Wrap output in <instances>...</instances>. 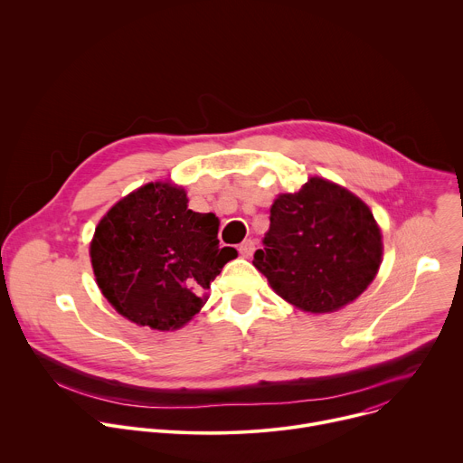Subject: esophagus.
<instances>
[{"label": "esophagus", "instance_id": "1", "mask_svg": "<svg viewBox=\"0 0 463 463\" xmlns=\"http://www.w3.org/2000/svg\"><path fill=\"white\" fill-rule=\"evenodd\" d=\"M254 249H256V243H254V240H245V241H241V243H240V247H238V250H240V254H241L243 258H249V256H252Z\"/></svg>", "mask_w": 463, "mask_h": 463}]
</instances>
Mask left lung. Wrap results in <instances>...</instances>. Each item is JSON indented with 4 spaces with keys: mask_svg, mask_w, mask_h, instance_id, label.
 I'll use <instances>...</instances> for the list:
<instances>
[{
    "mask_svg": "<svg viewBox=\"0 0 463 463\" xmlns=\"http://www.w3.org/2000/svg\"><path fill=\"white\" fill-rule=\"evenodd\" d=\"M271 225L252 266L289 304L329 313L355 300L381 266V232L346 188L311 177L271 207Z\"/></svg>",
    "mask_w": 463,
    "mask_h": 463,
    "instance_id": "left-lung-1",
    "label": "left lung"
}]
</instances>
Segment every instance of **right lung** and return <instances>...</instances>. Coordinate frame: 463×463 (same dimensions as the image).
Instances as JSON below:
<instances>
[{
	"instance_id": "add662e5",
	"label": "right lung",
	"mask_w": 463,
	"mask_h": 463,
	"mask_svg": "<svg viewBox=\"0 0 463 463\" xmlns=\"http://www.w3.org/2000/svg\"><path fill=\"white\" fill-rule=\"evenodd\" d=\"M186 203L181 188L145 184L111 207L91 241L102 295L128 320L161 332L200 311L211 282L236 258L220 247L218 218Z\"/></svg>"
}]
</instances>
